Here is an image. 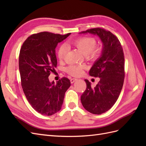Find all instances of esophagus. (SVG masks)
<instances>
[{
    "instance_id": "esophagus-1",
    "label": "esophagus",
    "mask_w": 146,
    "mask_h": 146,
    "mask_svg": "<svg viewBox=\"0 0 146 146\" xmlns=\"http://www.w3.org/2000/svg\"><path fill=\"white\" fill-rule=\"evenodd\" d=\"M77 80V79H76V78H71V79H70V83H73L74 82H76Z\"/></svg>"
}]
</instances>
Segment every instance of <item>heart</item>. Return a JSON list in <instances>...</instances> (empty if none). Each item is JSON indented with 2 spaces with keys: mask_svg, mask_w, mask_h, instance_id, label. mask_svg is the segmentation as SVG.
<instances>
[{
  "mask_svg": "<svg viewBox=\"0 0 146 146\" xmlns=\"http://www.w3.org/2000/svg\"><path fill=\"white\" fill-rule=\"evenodd\" d=\"M71 43L76 47L83 54L85 55L86 58L90 60H94L98 58L100 54V48L96 47V41L93 38L83 36L72 41ZM67 48L64 44L61 45L58 50V57L60 60L64 59ZM66 72L72 76H79L83 74V66L82 65L72 64L69 66L66 69Z\"/></svg>",
  "mask_w": 146,
  "mask_h": 146,
  "instance_id": "heart-1",
  "label": "heart"
}]
</instances>
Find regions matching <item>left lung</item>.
<instances>
[{
  "instance_id": "1",
  "label": "left lung",
  "mask_w": 146,
  "mask_h": 146,
  "mask_svg": "<svg viewBox=\"0 0 146 146\" xmlns=\"http://www.w3.org/2000/svg\"><path fill=\"white\" fill-rule=\"evenodd\" d=\"M98 35L103 44L100 58L95 61L89 74L99 77L100 81L93 88L88 80L86 89L81 96L82 104L88 111L100 114L107 111L117 101L125 77L124 55L118 38L110 31L94 28L80 33Z\"/></svg>"
}]
</instances>
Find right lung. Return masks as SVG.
Segmentation results:
<instances>
[{
	"instance_id": "obj_1",
	"label": "right lung",
	"mask_w": 146,
	"mask_h": 146,
	"mask_svg": "<svg viewBox=\"0 0 146 146\" xmlns=\"http://www.w3.org/2000/svg\"><path fill=\"white\" fill-rule=\"evenodd\" d=\"M70 33L61 35L43 32L30 35L22 46L19 56L21 86L34 110L42 115L51 116L62 107L66 91L70 86L68 78L55 84L48 76L55 72L57 60L55 48Z\"/></svg>"
}]
</instances>
